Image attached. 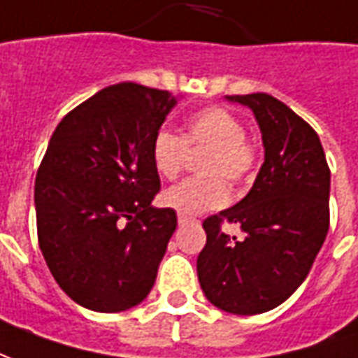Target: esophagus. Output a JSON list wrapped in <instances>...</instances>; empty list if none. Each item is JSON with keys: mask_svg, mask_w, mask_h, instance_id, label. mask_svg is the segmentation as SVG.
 Returning <instances> with one entry per match:
<instances>
[{"mask_svg": "<svg viewBox=\"0 0 358 358\" xmlns=\"http://www.w3.org/2000/svg\"><path fill=\"white\" fill-rule=\"evenodd\" d=\"M177 222H179V226H185V224H191V222H194V218H191V216H185V214H179V216H177Z\"/></svg>", "mask_w": 358, "mask_h": 358, "instance_id": "1", "label": "esophagus"}]
</instances>
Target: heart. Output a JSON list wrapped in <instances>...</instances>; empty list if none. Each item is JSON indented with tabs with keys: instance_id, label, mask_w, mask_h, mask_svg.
<instances>
[{
	"instance_id": "b5f03b06",
	"label": "heart",
	"mask_w": 358,
	"mask_h": 358,
	"mask_svg": "<svg viewBox=\"0 0 358 358\" xmlns=\"http://www.w3.org/2000/svg\"><path fill=\"white\" fill-rule=\"evenodd\" d=\"M187 150H208L201 165V171L208 177L187 179L162 194L164 206L185 216L224 206L230 199V189L222 177L241 183L257 165V152L243 136L240 118L222 107H206L191 115L185 122L183 136L159 130L152 142L155 173L169 181L179 177Z\"/></svg>"
}]
</instances>
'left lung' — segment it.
Wrapping results in <instances>:
<instances>
[{
    "instance_id": "obj_1",
    "label": "left lung",
    "mask_w": 358,
    "mask_h": 358,
    "mask_svg": "<svg viewBox=\"0 0 358 358\" xmlns=\"http://www.w3.org/2000/svg\"><path fill=\"white\" fill-rule=\"evenodd\" d=\"M226 99L253 110L265 162L240 203L203 222L196 273L216 308L263 314L294 294L324 245L331 175L320 136L285 103L267 93ZM222 221L238 225L242 238L224 234Z\"/></svg>"
}]
</instances>
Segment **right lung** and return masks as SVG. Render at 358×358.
<instances>
[{
	"instance_id": "obj_1",
	"label": "right lung",
	"mask_w": 358,
	"mask_h": 358,
	"mask_svg": "<svg viewBox=\"0 0 358 358\" xmlns=\"http://www.w3.org/2000/svg\"><path fill=\"white\" fill-rule=\"evenodd\" d=\"M175 105L169 91L117 83L68 113L48 142L34 181L38 245L87 310L124 312L154 287L177 214L152 206V142Z\"/></svg>"
}]
</instances>
